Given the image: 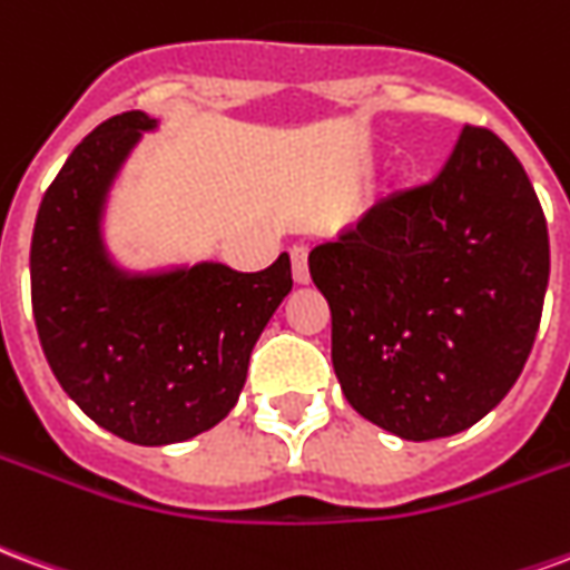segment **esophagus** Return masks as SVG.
Masks as SVG:
<instances>
[{
    "label": "esophagus",
    "instance_id": "34e87169",
    "mask_svg": "<svg viewBox=\"0 0 570 570\" xmlns=\"http://www.w3.org/2000/svg\"><path fill=\"white\" fill-rule=\"evenodd\" d=\"M289 259H293V281L296 284H308L311 274H308V249L305 247H293L289 249Z\"/></svg>",
    "mask_w": 570,
    "mask_h": 570
}]
</instances>
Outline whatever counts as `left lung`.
Wrapping results in <instances>:
<instances>
[{
  "instance_id": "8db88e82",
  "label": "left lung",
  "mask_w": 570,
  "mask_h": 570,
  "mask_svg": "<svg viewBox=\"0 0 570 570\" xmlns=\"http://www.w3.org/2000/svg\"><path fill=\"white\" fill-rule=\"evenodd\" d=\"M333 311V366L360 415L403 440L473 428L525 366L550 281L531 179L464 125L436 179L372 204L311 249Z\"/></svg>"
}]
</instances>
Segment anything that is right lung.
I'll return each instance as SVG.
<instances>
[{
    "instance_id": "obj_1",
    "label": "right lung",
    "mask_w": 570,
    "mask_h": 570,
    "mask_svg": "<svg viewBox=\"0 0 570 570\" xmlns=\"http://www.w3.org/2000/svg\"><path fill=\"white\" fill-rule=\"evenodd\" d=\"M158 121L121 112L72 149L32 228V317L72 403L137 445L216 428L247 382L249 354L293 289L289 256L265 272L198 262L125 272L104 244V207L121 164Z\"/></svg>"
}]
</instances>
